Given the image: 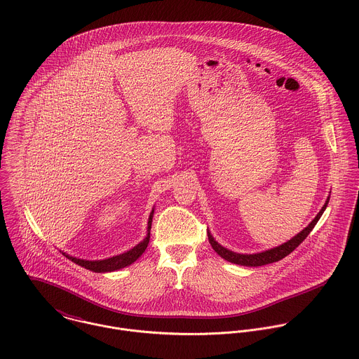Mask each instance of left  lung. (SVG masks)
Here are the masks:
<instances>
[{
	"label": "left lung",
	"mask_w": 359,
	"mask_h": 359,
	"mask_svg": "<svg viewBox=\"0 0 359 359\" xmlns=\"http://www.w3.org/2000/svg\"><path fill=\"white\" fill-rule=\"evenodd\" d=\"M329 199H330V196L326 199V203L320 208V211L316 214V217L308 224L307 228H304L300 233H297L294 238H292L286 243H283V245H280L278 248H273L271 250L261 252V253H256V255H239V253H235V252H231V250L222 248L218 242L214 241V238L211 236L210 232L207 233L208 235V242H210L211 248L214 249V252L218 256H221L224 259H226L229 262H233V264H239V265H245V266H261V265H265V264L276 262V261L285 258L287 255H290L307 238L309 232L313 229V226L319 221L320 215L323 214L326 205L329 203Z\"/></svg>",
	"instance_id": "left-lung-1"
}]
</instances>
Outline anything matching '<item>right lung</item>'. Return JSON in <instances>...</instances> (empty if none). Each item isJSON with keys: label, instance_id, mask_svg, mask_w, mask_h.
<instances>
[{"label": "right lung", "instance_id": "1", "mask_svg": "<svg viewBox=\"0 0 359 359\" xmlns=\"http://www.w3.org/2000/svg\"><path fill=\"white\" fill-rule=\"evenodd\" d=\"M154 210L149 215V219H148V235L147 238L138 243L137 246H134L131 250L123 253V255H118V256L110 257V258H104V259H94V261H90V259H81V258H76V257L69 256L66 253H63L65 256L67 257L69 259H72L73 262L84 266L86 269H90L93 272H111V271H117V269H121L127 265H131L133 262H135L140 257L142 256V253L145 252V249L148 248V243H149V238H151V226H152V218H154Z\"/></svg>", "mask_w": 359, "mask_h": 359}]
</instances>
